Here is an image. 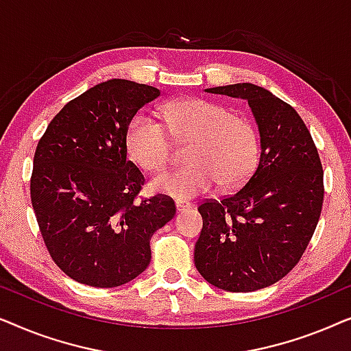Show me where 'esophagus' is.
Here are the masks:
<instances>
[{
    "instance_id": "obj_1",
    "label": "esophagus",
    "mask_w": 351,
    "mask_h": 351,
    "mask_svg": "<svg viewBox=\"0 0 351 351\" xmlns=\"http://www.w3.org/2000/svg\"><path fill=\"white\" fill-rule=\"evenodd\" d=\"M176 208L179 213H182V210H186L191 208V203H189V201H182V199H177L176 201Z\"/></svg>"
}]
</instances>
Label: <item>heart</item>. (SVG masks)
Returning a JSON list of instances; mask_svg holds the SVG:
<instances>
[{"label": "heart", "mask_w": 351, "mask_h": 351, "mask_svg": "<svg viewBox=\"0 0 351 351\" xmlns=\"http://www.w3.org/2000/svg\"><path fill=\"white\" fill-rule=\"evenodd\" d=\"M165 124L152 114L138 113L126 132L129 155L147 171L165 167L171 153V136L193 142L186 150L189 166L153 177L155 193L189 199L213 189L233 190L247 182L261 158V136L251 119L232 108L204 99H182L165 105Z\"/></svg>", "instance_id": "b5f03b06"}]
</instances>
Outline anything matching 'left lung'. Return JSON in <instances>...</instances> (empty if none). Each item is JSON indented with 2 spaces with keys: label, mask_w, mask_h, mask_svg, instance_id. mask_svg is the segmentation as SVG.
I'll use <instances>...</instances> for the list:
<instances>
[{
  "label": "left lung",
  "mask_w": 351,
  "mask_h": 351,
  "mask_svg": "<svg viewBox=\"0 0 351 351\" xmlns=\"http://www.w3.org/2000/svg\"><path fill=\"white\" fill-rule=\"evenodd\" d=\"M246 100L261 134V158L237 193L208 199L195 267L219 289L252 292L286 276L305 252L323 208V166L304 119L251 83L206 89Z\"/></svg>",
  "instance_id": "1"
}]
</instances>
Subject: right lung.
Wrapping results in <instances>:
<instances>
[{"mask_svg":"<svg viewBox=\"0 0 351 351\" xmlns=\"http://www.w3.org/2000/svg\"><path fill=\"white\" fill-rule=\"evenodd\" d=\"M160 89L108 80L70 100L38 142L30 180L36 222L52 261L93 287L132 281L152 261L150 239L169 222L166 195L136 201L142 172L128 160L126 132Z\"/></svg>","mask_w":351,"mask_h":351,"instance_id":"add662e5","label":"right lung"}]
</instances>
